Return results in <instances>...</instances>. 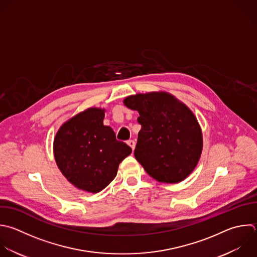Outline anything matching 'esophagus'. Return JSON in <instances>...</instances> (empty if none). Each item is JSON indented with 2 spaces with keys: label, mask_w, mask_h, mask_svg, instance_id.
<instances>
[{
  "label": "esophagus",
  "mask_w": 257,
  "mask_h": 257,
  "mask_svg": "<svg viewBox=\"0 0 257 257\" xmlns=\"http://www.w3.org/2000/svg\"><path fill=\"white\" fill-rule=\"evenodd\" d=\"M127 145L132 148V150L134 151L135 150V147H136V143L134 142V141H132V140H130L128 142H127Z\"/></svg>",
  "instance_id": "1"
}]
</instances>
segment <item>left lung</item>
<instances>
[{
    "mask_svg": "<svg viewBox=\"0 0 257 257\" xmlns=\"http://www.w3.org/2000/svg\"><path fill=\"white\" fill-rule=\"evenodd\" d=\"M123 102L140 113L135 157L146 172L162 183L187 178L202 152V133L192 111L166 92L132 95Z\"/></svg>",
    "mask_w": 257,
    "mask_h": 257,
    "instance_id": "1",
    "label": "left lung"
}]
</instances>
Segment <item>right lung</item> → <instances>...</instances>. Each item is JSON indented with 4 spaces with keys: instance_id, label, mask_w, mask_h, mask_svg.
I'll return each mask as SVG.
<instances>
[{
    "instance_id": "right-lung-1",
    "label": "right lung",
    "mask_w": 257,
    "mask_h": 257,
    "mask_svg": "<svg viewBox=\"0 0 257 257\" xmlns=\"http://www.w3.org/2000/svg\"><path fill=\"white\" fill-rule=\"evenodd\" d=\"M104 109L88 108L70 118L54 140L56 163L75 187L92 193L103 190L116 176L132 149L103 125Z\"/></svg>"
}]
</instances>
